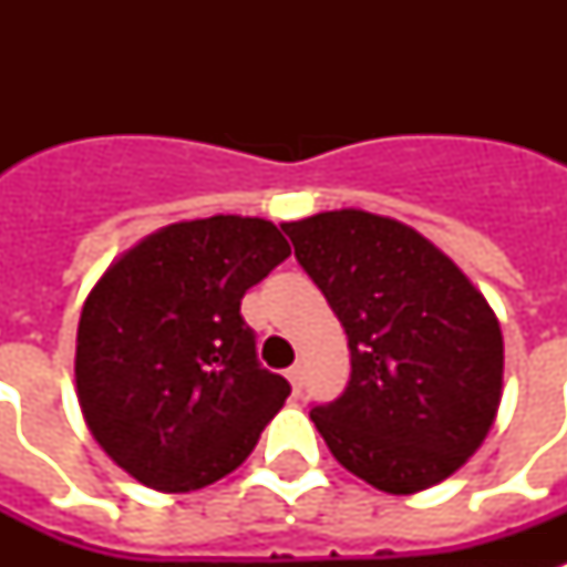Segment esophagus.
Instances as JSON below:
<instances>
[{
	"mask_svg": "<svg viewBox=\"0 0 567 567\" xmlns=\"http://www.w3.org/2000/svg\"><path fill=\"white\" fill-rule=\"evenodd\" d=\"M288 382H291L293 388V394H300V388H302V364H293V368H288Z\"/></svg>",
	"mask_w": 567,
	"mask_h": 567,
	"instance_id": "obj_1",
	"label": "esophagus"
}]
</instances>
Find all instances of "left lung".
<instances>
[{
    "instance_id": "obj_1",
    "label": "left lung",
    "mask_w": 567,
    "mask_h": 567,
    "mask_svg": "<svg viewBox=\"0 0 567 567\" xmlns=\"http://www.w3.org/2000/svg\"><path fill=\"white\" fill-rule=\"evenodd\" d=\"M282 229L350 347L347 391L311 409L332 456L385 494L444 483L501 409L503 332L488 300L394 217L338 208Z\"/></svg>"
}]
</instances>
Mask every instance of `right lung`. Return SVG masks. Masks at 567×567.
I'll return each instance as SVG.
<instances>
[{
  "mask_svg": "<svg viewBox=\"0 0 567 567\" xmlns=\"http://www.w3.org/2000/svg\"><path fill=\"white\" fill-rule=\"evenodd\" d=\"M291 256L265 217L155 229L109 265L75 336V394L114 465L164 494L231 474L291 394L256 359L240 297Z\"/></svg>",
  "mask_w": 567,
  "mask_h": 567,
  "instance_id": "right-lung-1",
  "label": "right lung"
}]
</instances>
